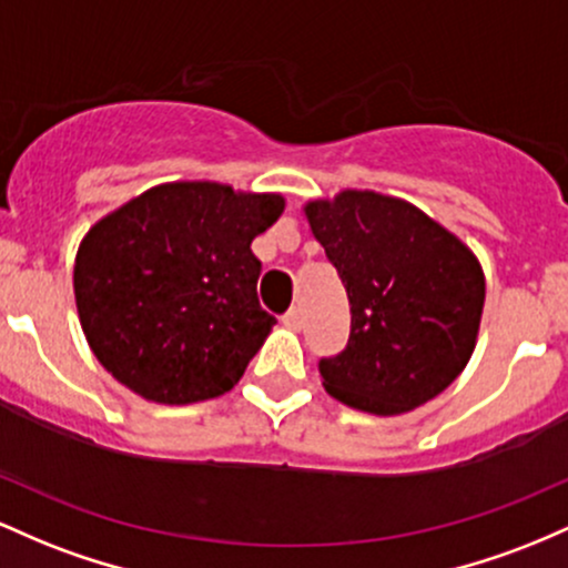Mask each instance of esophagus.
Here are the masks:
<instances>
[{"mask_svg":"<svg viewBox=\"0 0 568 568\" xmlns=\"http://www.w3.org/2000/svg\"><path fill=\"white\" fill-rule=\"evenodd\" d=\"M282 322H284V324H286V327H290V329H301V327H303V316H301V311H297V308L286 311V314H284V318H282Z\"/></svg>","mask_w":568,"mask_h":568,"instance_id":"1","label":"esophagus"}]
</instances>
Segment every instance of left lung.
Segmentation results:
<instances>
[{
    "mask_svg": "<svg viewBox=\"0 0 568 568\" xmlns=\"http://www.w3.org/2000/svg\"><path fill=\"white\" fill-rule=\"evenodd\" d=\"M305 216L352 305L348 346L318 362L324 388L373 416L445 392L475 352L486 303L473 250L413 203L373 190L311 201Z\"/></svg>",
    "mask_w": 568,
    "mask_h": 568,
    "instance_id": "8db88e82",
    "label": "left lung"
}]
</instances>
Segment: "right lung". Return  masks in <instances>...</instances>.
<instances>
[{"instance_id": "add662e5", "label": "right lung", "mask_w": 568, "mask_h": 568, "mask_svg": "<svg viewBox=\"0 0 568 568\" xmlns=\"http://www.w3.org/2000/svg\"><path fill=\"white\" fill-rule=\"evenodd\" d=\"M282 212L276 193L169 182L95 222L74 260L95 359L150 403L231 392L276 324L260 308L252 241Z\"/></svg>"}]
</instances>
